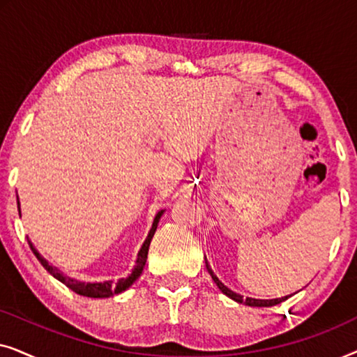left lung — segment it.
I'll return each instance as SVG.
<instances>
[{"label":"left lung","mask_w":357,"mask_h":357,"mask_svg":"<svg viewBox=\"0 0 357 357\" xmlns=\"http://www.w3.org/2000/svg\"><path fill=\"white\" fill-rule=\"evenodd\" d=\"M204 263H206V270H208V273H209V275H211L213 281L216 282V286L219 287V289H221L222 294H226L227 297H231L232 301L238 302V304H245V305H250V307H273V305H276V304H281L282 301L289 299V297H291V296H284V297H278V299H253V297H245V299H243V296H241V294H237V292L231 291L227 286H224L222 282L219 281V278H218L216 275H214L213 270H211V266H209L206 257H204Z\"/></svg>","instance_id":"left-lung-1"}]
</instances>
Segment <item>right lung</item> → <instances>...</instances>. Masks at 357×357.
Returning <instances> with one entry per match:
<instances>
[{"label": "right lung", "instance_id": "1", "mask_svg": "<svg viewBox=\"0 0 357 357\" xmlns=\"http://www.w3.org/2000/svg\"><path fill=\"white\" fill-rule=\"evenodd\" d=\"M17 208H19V214H21V204H19V199H17ZM165 209H160V211L155 214L154 221H153V226H151V231L148 234V237H146V241L143 245H141L139 252H138V257H136V265L131 273L126 278H121L116 282L114 281H104V282H82V281H77L75 278H70L66 276L65 273L58 270L56 266H52L50 263H48L45 258H43L40 253L37 252V248L33 247L32 242L31 243V248L33 252V255L37 257V260L42 263V266L45 268V270L50 273L53 278H56L58 281H61L63 284L66 287H70L71 291H75L76 294L79 296H86V297H94V299H104V297H112V296H116L120 294V292H123L128 289V287L133 284V282L138 280L141 276V273H143V268L146 265V258H148V250H149V243L153 241L154 237V232L155 229H158V224H159V219L162 216Z\"/></svg>", "mask_w": 357, "mask_h": 357}]
</instances>
